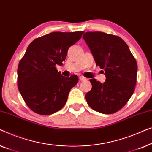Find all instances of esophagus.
Segmentation results:
<instances>
[{
  "mask_svg": "<svg viewBox=\"0 0 152 152\" xmlns=\"http://www.w3.org/2000/svg\"><path fill=\"white\" fill-rule=\"evenodd\" d=\"M80 81H86V80H87V78H85V77H84V76H80Z\"/></svg>",
  "mask_w": 152,
  "mask_h": 152,
  "instance_id": "obj_1",
  "label": "esophagus"
}]
</instances>
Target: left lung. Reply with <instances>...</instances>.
<instances>
[{"label": "left lung", "mask_w": 152, "mask_h": 152, "mask_svg": "<svg viewBox=\"0 0 152 152\" xmlns=\"http://www.w3.org/2000/svg\"><path fill=\"white\" fill-rule=\"evenodd\" d=\"M96 64L104 70L106 80L90 79L92 87L85 95L87 104L102 114L116 113L133 94L136 84L137 63L126 42L118 36L88 31L83 36Z\"/></svg>", "instance_id": "8db88e82"}]
</instances>
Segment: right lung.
Instances as JSON below:
<instances>
[{
	"instance_id": "add662e5",
	"label": "right lung",
	"mask_w": 152,
	"mask_h": 152,
	"mask_svg": "<svg viewBox=\"0 0 152 152\" xmlns=\"http://www.w3.org/2000/svg\"><path fill=\"white\" fill-rule=\"evenodd\" d=\"M84 31H55L36 38L29 44L18 66V88L28 107L40 115L61 110L68 94L78 82L73 74L66 78L56 65H63L72 45Z\"/></svg>"
}]
</instances>
